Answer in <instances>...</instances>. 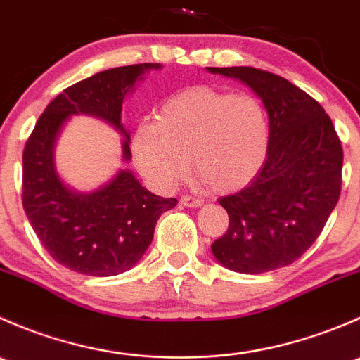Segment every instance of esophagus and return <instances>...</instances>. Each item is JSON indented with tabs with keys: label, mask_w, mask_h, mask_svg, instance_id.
<instances>
[{
	"label": "esophagus",
	"mask_w": 360,
	"mask_h": 360,
	"mask_svg": "<svg viewBox=\"0 0 360 360\" xmlns=\"http://www.w3.org/2000/svg\"><path fill=\"white\" fill-rule=\"evenodd\" d=\"M202 203L203 202L200 200V198L190 197V195H184V197H181V205H184V207H200Z\"/></svg>",
	"instance_id": "1"
}]
</instances>
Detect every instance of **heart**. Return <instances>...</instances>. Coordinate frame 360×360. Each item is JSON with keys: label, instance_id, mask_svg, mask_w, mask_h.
I'll return each mask as SVG.
<instances>
[{"label": "heart", "instance_id": "heart-1", "mask_svg": "<svg viewBox=\"0 0 360 360\" xmlns=\"http://www.w3.org/2000/svg\"><path fill=\"white\" fill-rule=\"evenodd\" d=\"M268 150L270 123L261 101L212 85L170 96L157 120L141 123L132 139L137 167L158 190H170L186 176L191 155L214 190L237 191L261 172Z\"/></svg>", "mask_w": 360, "mask_h": 360}]
</instances>
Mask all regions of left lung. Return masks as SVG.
<instances>
[{"label": "left lung", "instance_id": "1", "mask_svg": "<svg viewBox=\"0 0 360 360\" xmlns=\"http://www.w3.org/2000/svg\"><path fill=\"white\" fill-rule=\"evenodd\" d=\"M240 79L270 122L261 172L235 195L221 197L230 224L210 249L238 274H264L300 259L317 240L341 191V141L324 108L282 76L263 69L207 68Z\"/></svg>", "mask_w": 360, "mask_h": 360}]
</instances>
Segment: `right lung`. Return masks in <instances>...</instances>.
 I'll return each instance as SVG.
<instances>
[{"label":"right lung","mask_w":360,"mask_h":360,"mask_svg":"<svg viewBox=\"0 0 360 360\" xmlns=\"http://www.w3.org/2000/svg\"><path fill=\"white\" fill-rule=\"evenodd\" d=\"M162 64H134L101 71L68 86L46 106L25 143L22 205L46 252L72 271L111 277L139 263L153 240L155 224L176 207L141 186L129 169L90 193L69 188L56 167V143L72 115L104 120L123 136L122 160L129 162L130 134L122 125V104L134 85Z\"/></svg>","instance_id":"1"}]
</instances>
